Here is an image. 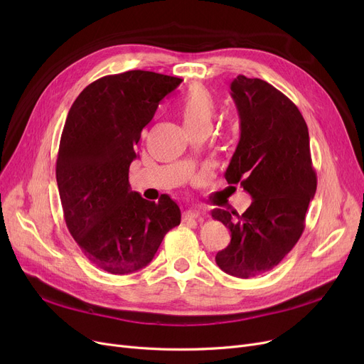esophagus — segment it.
I'll return each mask as SVG.
<instances>
[{
	"mask_svg": "<svg viewBox=\"0 0 364 364\" xmlns=\"http://www.w3.org/2000/svg\"><path fill=\"white\" fill-rule=\"evenodd\" d=\"M199 218V211L198 209H187V211L183 214V220L187 221V220H196Z\"/></svg>",
	"mask_w": 364,
	"mask_h": 364,
	"instance_id": "obj_1",
	"label": "esophagus"
}]
</instances>
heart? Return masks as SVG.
Here are the masks:
<instances>
[{"label": "heart", "mask_w": 364, "mask_h": 364, "mask_svg": "<svg viewBox=\"0 0 364 364\" xmlns=\"http://www.w3.org/2000/svg\"><path fill=\"white\" fill-rule=\"evenodd\" d=\"M181 119L187 131H192L202 127H211L215 102L213 94L202 85H192L180 105Z\"/></svg>", "instance_id": "b5f03b06"}]
</instances>
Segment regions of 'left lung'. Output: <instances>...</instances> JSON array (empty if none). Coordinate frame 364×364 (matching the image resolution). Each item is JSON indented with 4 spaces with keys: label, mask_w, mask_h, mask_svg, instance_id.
Wrapping results in <instances>:
<instances>
[{
    "label": "left lung",
    "mask_w": 364,
    "mask_h": 364,
    "mask_svg": "<svg viewBox=\"0 0 364 364\" xmlns=\"http://www.w3.org/2000/svg\"><path fill=\"white\" fill-rule=\"evenodd\" d=\"M232 97L240 118V140L225 171L252 198L243 214L214 209L213 217L232 233L215 255L220 269L250 279L272 270L299 240L316 195L309 128L283 92L258 78L239 75Z\"/></svg>",
    "instance_id": "left-lung-1"
}]
</instances>
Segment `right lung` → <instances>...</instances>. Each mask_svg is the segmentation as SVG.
Instances as JSON below:
<instances>
[{"mask_svg":"<svg viewBox=\"0 0 364 364\" xmlns=\"http://www.w3.org/2000/svg\"><path fill=\"white\" fill-rule=\"evenodd\" d=\"M181 81L149 70L107 75L68 113L55 162L65 221L84 255L110 274L141 270L181 221L168 195L146 200L128 181L143 128Z\"/></svg>","mask_w":364,"mask_h":364,"instance_id":"right-lung-1","label":"right lung"}]
</instances>
